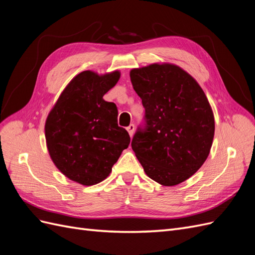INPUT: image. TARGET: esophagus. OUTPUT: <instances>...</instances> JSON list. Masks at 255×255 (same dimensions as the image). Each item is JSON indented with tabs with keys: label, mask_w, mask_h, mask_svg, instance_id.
<instances>
[{
	"label": "esophagus",
	"mask_w": 255,
	"mask_h": 255,
	"mask_svg": "<svg viewBox=\"0 0 255 255\" xmlns=\"http://www.w3.org/2000/svg\"><path fill=\"white\" fill-rule=\"evenodd\" d=\"M127 129H128V132L129 136L132 137L133 134H134V130H135V126L132 123V125H129V126L127 128Z\"/></svg>",
	"instance_id": "obj_1"
}]
</instances>
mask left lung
Returning <instances> with one entry per match:
<instances>
[{
  "instance_id": "8db88e82",
  "label": "left lung",
  "mask_w": 255,
  "mask_h": 255,
  "mask_svg": "<svg viewBox=\"0 0 255 255\" xmlns=\"http://www.w3.org/2000/svg\"><path fill=\"white\" fill-rule=\"evenodd\" d=\"M144 107L132 149L150 179L174 186L195 174L210 154L215 133L211 105L182 68L153 64L129 72Z\"/></svg>"
}]
</instances>
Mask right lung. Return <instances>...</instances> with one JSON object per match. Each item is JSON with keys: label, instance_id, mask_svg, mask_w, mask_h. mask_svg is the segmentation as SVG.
<instances>
[{"label": "right lung", "instance_id": "add662e5", "mask_svg": "<svg viewBox=\"0 0 255 255\" xmlns=\"http://www.w3.org/2000/svg\"><path fill=\"white\" fill-rule=\"evenodd\" d=\"M120 72L83 71L67 85L45 121V140L53 163L68 179L85 186L105 180L130 138L118 126V110L103 96Z\"/></svg>", "mask_w": 255, "mask_h": 255}]
</instances>
